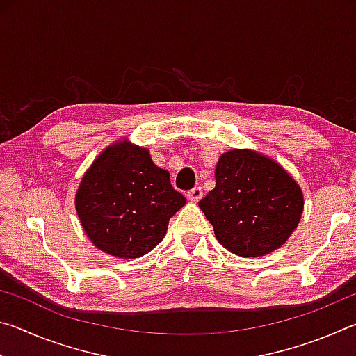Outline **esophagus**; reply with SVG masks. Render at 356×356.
<instances>
[{"instance_id": "obj_1", "label": "esophagus", "mask_w": 356, "mask_h": 356, "mask_svg": "<svg viewBox=\"0 0 356 356\" xmlns=\"http://www.w3.org/2000/svg\"><path fill=\"white\" fill-rule=\"evenodd\" d=\"M186 197H188V200L193 202H197L202 197V188L201 186H195V188L186 191Z\"/></svg>"}]
</instances>
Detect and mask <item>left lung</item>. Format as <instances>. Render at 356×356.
Instances as JSON below:
<instances>
[{"mask_svg": "<svg viewBox=\"0 0 356 356\" xmlns=\"http://www.w3.org/2000/svg\"><path fill=\"white\" fill-rule=\"evenodd\" d=\"M215 188L200 201L215 237L242 257L265 256L287 242L303 213V193L289 172L250 149L222 154Z\"/></svg>", "mask_w": 356, "mask_h": 356, "instance_id": "1", "label": "left lung"}]
</instances>
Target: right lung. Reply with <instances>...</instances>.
Wrapping results in <instances>:
<instances>
[{
  "mask_svg": "<svg viewBox=\"0 0 356 356\" xmlns=\"http://www.w3.org/2000/svg\"><path fill=\"white\" fill-rule=\"evenodd\" d=\"M186 204L170 172L154 165L149 150L127 140L108 146L84 174L75 196L78 218L99 250L136 259L154 250L168 222Z\"/></svg>",
  "mask_w": 356,
  "mask_h": 356,
  "instance_id": "add662e5",
  "label": "right lung"
}]
</instances>
